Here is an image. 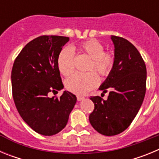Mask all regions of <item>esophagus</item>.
I'll return each instance as SVG.
<instances>
[{"instance_id": "34e87169", "label": "esophagus", "mask_w": 159, "mask_h": 159, "mask_svg": "<svg viewBox=\"0 0 159 159\" xmlns=\"http://www.w3.org/2000/svg\"><path fill=\"white\" fill-rule=\"evenodd\" d=\"M84 99V97H83V96H77V100L78 101H81V100H83Z\"/></svg>"}]
</instances>
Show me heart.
Returning a JSON list of instances; mask_svg holds the SVG:
<instances>
[{
  "label": "heart",
  "instance_id": "obj_1",
  "mask_svg": "<svg viewBox=\"0 0 159 159\" xmlns=\"http://www.w3.org/2000/svg\"><path fill=\"white\" fill-rule=\"evenodd\" d=\"M79 51L87 55L91 61L88 71L95 70L102 76L110 73L114 64V57L111 52L103 51V46L100 42L90 40L83 42L79 46ZM74 53L70 48H64L60 51L57 59V65L62 75L67 76L74 71ZM99 84V78L94 71L88 73H75L67 78L65 87L69 92L79 95H85L95 88Z\"/></svg>",
  "mask_w": 159,
  "mask_h": 159
}]
</instances>
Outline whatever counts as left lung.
Returning a JSON list of instances; mask_svg holds the SVG:
<instances>
[{
	"label": "left lung",
	"mask_w": 159,
	"mask_h": 159,
	"mask_svg": "<svg viewBox=\"0 0 159 159\" xmlns=\"http://www.w3.org/2000/svg\"><path fill=\"white\" fill-rule=\"evenodd\" d=\"M114 43L112 69L99 89L107 99L91 97L95 109L89 121L93 128L106 136L116 135L130 125L139 111L146 94L147 68L139 52L130 42L111 36Z\"/></svg>",
	"instance_id": "8db88e82"
}]
</instances>
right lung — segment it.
Listing matches in <instances>:
<instances>
[{"label":"right lung","mask_w":159,"mask_h":159,"mask_svg":"<svg viewBox=\"0 0 159 159\" xmlns=\"http://www.w3.org/2000/svg\"><path fill=\"white\" fill-rule=\"evenodd\" d=\"M69 37L41 36L24 47L14 61L11 75L12 97L24 121L42 135L62 130L76 102L67 91L60 98L48 94L64 88L57 59Z\"/></svg>","instance_id":"obj_1"}]
</instances>
